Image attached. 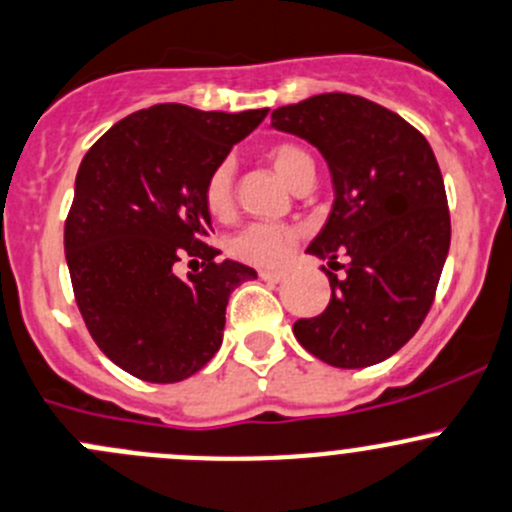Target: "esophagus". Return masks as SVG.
<instances>
[{"mask_svg":"<svg viewBox=\"0 0 512 512\" xmlns=\"http://www.w3.org/2000/svg\"><path fill=\"white\" fill-rule=\"evenodd\" d=\"M258 278H261V281H268V283H278V281H283V273L281 271H258Z\"/></svg>","mask_w":512,"mask_h":512,"instance_id":"1","label":"esophagus"}]
</instances>
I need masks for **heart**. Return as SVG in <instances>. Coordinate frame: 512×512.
Masks as SVG:
<instances>
[{"instance_id":"obj_1","label":"heart","mask_w":512,"mask_h":512,"mask_svg":"<svg viewBox=\"0 0 512 512\" xmlns=\"http://www.w3.org/2000/svg\"><path fill=\"white\" fill-rule=\"evenodd\" d=\"M268 161L273 169L286 179L288 186L296 189L298 181L313 171V161L301 146L288 144H273L268 149ZM204 204L211 216L216 219H226L234 211V161L221 159L214 169L209 171L204 181ZM298 239H301V229L293 224H283V221H251L244 229L236 231L226 249L239 261L251 263V266L273 268L281 266L291 251L296 249Z\"/></svg>"}]
</instances>
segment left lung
Listing matches in <instances>:
<instances>
[{"instance_id":"1","label":"left lung","mask_w":512,"mask_h":512,"mask_svg":"<svg viewBox=\"0 0 512 512\" xmlns=\"http://www.w3.org/2000/svg\"><path fill=\"white\" fill-rule=\"evenodd\" d=\"M271 126L311 141L328 161L336 199L308 254L347 268L338 279L321 266L331 301L298 318L293 336L328 366L386 361L421 328L448 256V199L433 149L396 111L341 91L278 106Z\"/></svg>"}]
</instances>
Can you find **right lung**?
<instances>
[{"label":"right lung","instance_id":"right-lung-1","mask_svg":"<svg viewBox=\"0 0 512 512\" xmlns=\"http://www.w3.org/2000/svg\"><path fill=\"white\" fill-rule=\"evenodd\" d=\"M266 114L156 104L116 121L82 159L64 224L74 298L104 356L141 381L201 371L221 346L231 291L256 278L206 244L204 181ZM186 257L202 271L179 279Z\"/></svg>","mask_w":512,"mask_h":512}]
</instances>
